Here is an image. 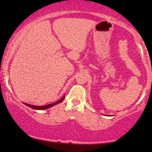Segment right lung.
<instances>
[{
	"label": "right lung",
	"instance_id": "1",
	"mask_svg": "<svg viewBox=\"0 0 152 152\" xmlns=\"http://www.w3.org/2000/svg\"><path fill=\"white\" fill-rule=\"evenodd\" d=\"M64 98H65V96H64L61 99H60V100L58 101L56 103H53V104H48V105H46V106H34V105H31V104H26V103H24V104L26 106H29V107L32 108V109H37V110H43V109H48V108H50L51 107V106H53L54 105H56V104H59L60 102H61L63 100H64Z\"/></svg>",
	"mask_w": 152,
	"mask_h": 152
}]
</instances>
